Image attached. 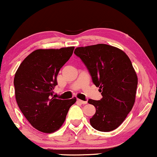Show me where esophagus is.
I'll return each instance as SVG.
<instances>
[{
	"label": "esophagus",
	"mask_w": 157,
	"mask_h": 157,
	"mask_svg": "<svg viewBox=\"0 0 157 157\" xmlns=\"http://www.w3.org/2000/svg\"><path fill=\"white\" fill-rule=\"evenodd\" d=\"M77 101L79 103H80V104H87V101H82L80 100V99H77Z\"/></svg>",
	"instance_id": "obj_1"
}]
</instances>
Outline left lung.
I'll list each match as a JSON object with an SVG mask.
<instances>
[{"instance_id":"left-lung-1","label":"left lung","mask_w":157,"mask_h":157,"mask_svg":"<svg viewBox=\"0 0 157 157\" xmlns=\"http://www.w3.org/2000/svg\"><path fill=\"white\" fill-rule=\"evenodd\" d=\"M75 54L86 66L102 98L89 99L96 107L91 126L101 132L115 130L125 120L136 99L138 77L124 51L112 45L97 44L79 47Z\"/></svg>"}]
</instances>
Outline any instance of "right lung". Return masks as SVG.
<instances>
[{
  "label": "right lung",
  "instance_id": "1",
  "mask_svg": "<svg viewBox=\"0 0 157 157\" xmlns=\"http://www.w3.org/2000/svg\"><path fill=\"white\" fill-rule=\"evenodd\" d=\"M75 47L38 49L27 56L19 65L13 80L17 104L24 116L39 131L51 133L64 122L76 98H55L60 69L72 56Z\"/></svg>",
  "mask_w": 157,
  "mask_h": 157
}]
</instances>
